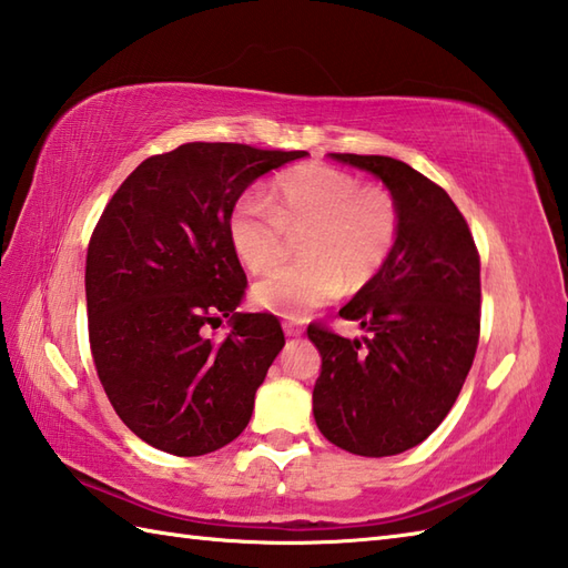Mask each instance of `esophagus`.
I'll list each match as a JSON object with an SVG mask.
<instances>
[{
  "mask_svg": "<svg viewBox=\"0 0 568 568\" xmlns=\"http://www.w3.org/2000/svg\"><path fill=\"white\" fill-rule=\"evenodd\" d=\"M283 332H285L287 336H300V332H303V324L293 322V320H285V322H283Z\"/></svg>",
  "mask_w": 568,
  "mask_h": 568,
  "instance_id": "obj_1",
  "label": "esophagus"
}]
</instances>
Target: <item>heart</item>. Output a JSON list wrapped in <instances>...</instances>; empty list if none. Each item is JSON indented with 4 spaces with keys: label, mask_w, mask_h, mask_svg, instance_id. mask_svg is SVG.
Returning <instances> with one entry per match:
<instances>
[{
    "label": "heart",
    "mask_w": 568,
    "mask_h": 568,
    "mask_svg": "<svg viewBox=\"0 0 568 568\" xmlns=\"http://www.w3.org/2000/svg\"><path fill=\"white\" fill-rule=\"evenodd\" d=\"M271 200L241 195L226 234L236 258L253 273L271 271L300 234L303 258L253 285L263 310L297 320L329 303L342 287H364L383 268L400 236V207L385 187L361 185L342 168L307 163L273 180Z\"/></svg>",
    "instance_id": "1"
}]
</instances>
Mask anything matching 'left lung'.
I'll return each mask as SVG.
<instances>
[{"label": "left lung", "mask_w": 568, "mask_h": 568, "mask_svg": "<svg viewBox=\"0 0 568 568\" xmlns=\"http://www.w3.org/2000/svg\"><path fill=\"white\" fill-rule=\"evenodd\" d=\"M329 155L390 190L400 236L376 277L339 310L368 336L344 339L317 324L307 327L322 356L312 413L344 452L403 454L442 425L474 364L478 251L452 197L415 168L388 155Z\"/></svg>", "instance_id": "1"}]
</instances>
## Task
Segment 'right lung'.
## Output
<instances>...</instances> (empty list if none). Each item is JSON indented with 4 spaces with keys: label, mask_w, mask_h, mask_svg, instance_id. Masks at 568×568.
Instances as JSON below:
<instances>
[{
    "label": "right lung",
    "mask_w": 568,
    "mask_h": 568,
    "mask_svg": "<svg viewBox=\"0 0 568 568\" xmlns=\"http://www.w3.org/2000/svg\"><path fill=\"white\" fill-rule=\"evenodd\" d=\"M307 151L183 143L131 173L94 226L84 293L102 388L139 439L175 456L222 449L246 429L253 397L285 336L246 293L226 234L253 180ZM230 317L214 343L206 324Z\"/></svg>",
    "instance_id": "add662e5"
}]
</instances>
